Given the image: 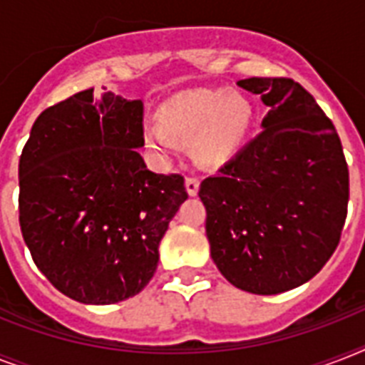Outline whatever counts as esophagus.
Segmentation results:
<instances>
[{
  "instance_id": "obj_1",
  "label": "esophagus",
  "mask_w": 365,
  "mask_h": 365,
  "mask_svg": "<svg viewBox=\"0 0 365 365\" xmlns=\"http://www.w3.org/2000/svg\"><path fill=\"white\" fill-rule=\"evenodd\" d=\"M200 182L197 178H185V189H187L189 197H195V195L199 193Z\"/></svg>"
}]
</instances>
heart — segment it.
<instances>
[{"label": "heart", "mask_w": 365, "mask_h": 365, "mask_svg": "<svg viewBox=\"0 0 365 365\" xmlns=\"http://www.w3.org/2000/svg\"><path fill=\"white\" fill-rule=\"evenodd\" d=\"M157 121L143 123L142 142L157 157L176 151V140L191 142L200 165L220 166L233 159L246 142L254 108L246 96L225 88H193L159 106Z\"/></svg>", "instance_id": "b5f03b06"}]
</instances>
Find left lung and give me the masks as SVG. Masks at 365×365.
Masks as SVG:
<instances>
[{"mask_svg": "<svg viewBox=\"0 0 365 365\" xmlns=\"http://www.w3.org/2000/svg\"><path fill=\"white\" fill-rule=\"evenodd\" d=\"M269 113L254 138L200 183L210 255L235 288L274 295L317 274L339 244L349 166L334 123L299 83L250 77Z\"/></svg>", "mask_w": 365, "mask_h": 365, "instance_id": "8db88e82", "label": "left lung"}]
</instances>
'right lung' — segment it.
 Segmentation results:
<instances>
[{
  "instance_id": "1",
  "label": "right lung",
  "mask_w": 365,
  "mask_h": 365,
  "mask_svg": "<svg viewBox=\"0 0 365 365\" xmlns=\"http://www.w3.org/2000/svg\"><path fill=\"white\" fill-rule=\"evenodd\" d=\"M142 100L93 88L51 106L19 163L20 229L54 288L111 305L153 278L159 244L187 199L183 178L148 170L138 153Z\"/></svg>"
}]
</instances>
